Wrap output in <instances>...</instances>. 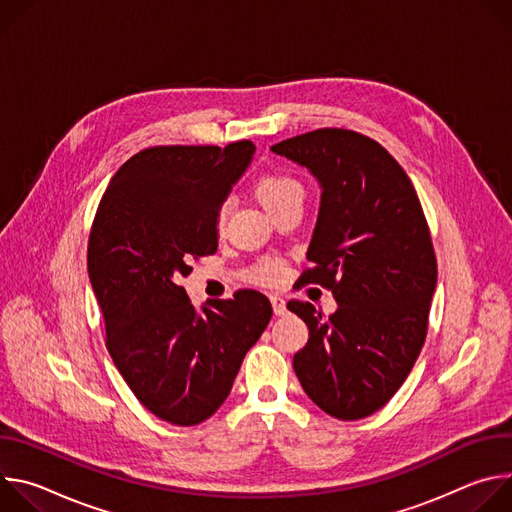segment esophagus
Segmentation results:
<instances>
[{
	"mask_svg": "<svg viewBox=\"0 0 512 512\" xmlns=\"http://www.w3.org/2000/svg\"><path fill=\"white\" fill-rule=\"evenodd\" d=\"M271 306H273V312L275 316H283L285 314V300L279 298V296H271Z\"/></svg>",
	"mask_w": 512,
	"mask_h": 512,
	"instance_id": "obj_1",
	"label": "esophagus"
}]
</instances>
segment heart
I'll use <instances>...</instances> for the list:
<instances>
[{"label": "heart", "mask_w": 512, "mask_h": 512, "mask_svg": "<svg viewBox=\"0 0 512 512\" xmlns=\"http://www.w3.org/2000/svg\"><path fill=\"white\" fill-rule=\"evenodd\" d=\"M255 194L261 200V204L271 214H275L279 208H283L289 202H296V200L302 202L304 186L296 176H291L287 172H267L257 180ZM227 214H229V202H223V206L218 208V214H216V229L218 231H223ZM281 275H283V267L275 259H261L249 269V277L259 283H265V285L279 281Z\"/></svg>", "instance_id": "b5f03b06"}]
</instances>
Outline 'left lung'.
Masks as SVG:
<instances>
[{
	"label": "left lung",
	"instance_id": "left-lung-1",
	"mask_svg": "<svg viewBox=\"0 0 512 512\" xmlns=\"http://www.w3.org/2000/svg\"><path fill=\"white\" fill-rule=\"evenodd\" d=\"M271 150L322 186L302 277L338 302L330 318L310 302H287L310 330L294 371L328 415L369 417L399 391L427 336L437 261L421 202L399 162L358 131L314 129Z\"/></svg>",
	"mask_w": 512,
	"mask_h": 512
}]
</instances>
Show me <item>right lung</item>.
I'll return each instance as SVG.
<instances>
[{
    "mask_svg": "<svg viewBox=\"0 0 512 512\" xmlns=\"http://www.w3.org/2000/svg\"><path fill=\"white\" fill-rule=\"evenodd\" d=\"M253 152L249 139L154 145L115 172L95 212L87 267L107 350L139 403L174 425L225 403L273 314L255 289L196 312L178 285L192 259L216 251L218 208Z\"/></svg>",
    "mask_w": 512,
    "mask_h": 512,
    "instance_id": "1",
    "label": "right lung"
}]
</instances>
